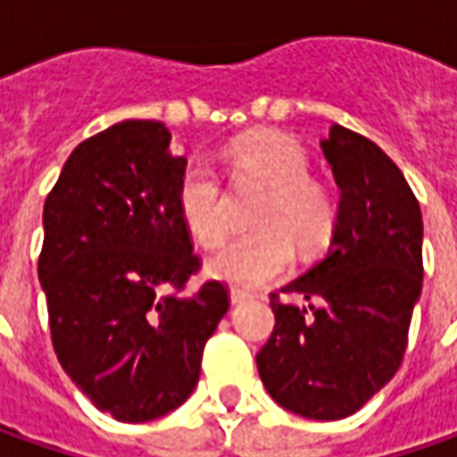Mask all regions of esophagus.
I'll list each match as a JSON object with an SVG mask.
<instances>
[{
	"label": "esophagus",
	"mask_w": 457,
	"mask_h": 457,
	"mask_svg": "<svg viewBox=\"0 0 457 457\" xmlns=\"http://www.w3.org/2000/svg\"><path fill=\"white\" fill-rule=\"evenodd\" d=\"M229 299H232V304H243V302L253 299V294L245 291V288H232V291H229Z\"/></svg>",
	"instance_id": "esophagus-1"
}]
</instances>
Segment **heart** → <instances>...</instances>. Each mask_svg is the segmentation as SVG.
<instances>
[{"mask_svg":"<svg viewBox=\"0 0 457 457\" xmlns=\"http://www.w3.org/2000/svg\"><path fill=\"white\" fill-rule=\"evenodd\" d=\"M232 184H258L266 196L255 209V232L229 240L209 261V273L232 287L253 288L278 278L294 263V245L317 253L337 229L340 202L325 181L309 176L304 148L281 132H250L229 145ZM184 228L202 248H217L229 229V199L204 161L184 166L176 187Z\"/></svg>","mask_w":457,"mask_h":457,"instance_id":"obj_1","label":"heart"}]
</instances>
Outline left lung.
<instances>
[{"label":"left lung","mask_w":457,"mask_h":457,"mask_svg":"<svg viewBox=\"0 0 457 457\" xmlns=\"http://www.w3.org/2000/svg\"><path fill=\"white\" fill-rule=\"evenodd\" d=\"M322 150L340 187L337 229L317 266L270 294L276 325L255 363L281 407L329 422L355 414L399 370L425 268L420 202L396 163L340 125Z\"/></svg>","instance_id":"1"}]
</instances>
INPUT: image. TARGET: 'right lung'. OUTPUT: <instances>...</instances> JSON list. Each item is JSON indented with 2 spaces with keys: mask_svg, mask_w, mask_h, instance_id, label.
Instances as JSON below:
<instances>
[{
  "mask_svg": "<svg viewBox=\"0 0 457 457\" xmlns=\"http://www.w3.org/2000/svg\"><path fill=\"white\" fill-rule=\"evenodd\" d=\"M169 129L128 120L69 155L43 209L37 276L53 350L71 381L120 422L181 407L202 353L229 307L225 281H204L176 207L184 155Z\"/></svg>",
  "mask_w": 457,
  "mask_h": 457,
  "instance_id": "obj_1",
  "label": "right lung"
}]
</instances>
